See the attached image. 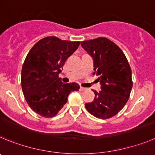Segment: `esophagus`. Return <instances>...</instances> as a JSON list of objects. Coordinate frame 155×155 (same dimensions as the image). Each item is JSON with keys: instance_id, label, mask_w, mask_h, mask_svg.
<instances>
[{"instance_id": "1", "label": "esophagus", "mask_w": 155, "mask_h": 155, "mask_svg": "<svg viewBox=\"0 0 155 155\" xmlns=\"http://www.w3.org/2000/svg\"><path fill=\"white\" fill-rule=\"evenodd\" d=\"M86 90V88L83 87V86H80V88H79V90H80V91H83V90Z\"/></svg>"}]
</instances>
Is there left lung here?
<instances>
[{"instance_id": "obj_1", "label": "left lung", "mask_w": 155, "mask_h": 155, "mask_svg": "<svg viewBox=\"0 0 155 155\" xmlns=\"http://www.w3.org/2000/svg\"><path fill=\"white\" fill-rule=\"evenodd\" d=\"M93 60V74L98 76L101 90H94L95 98L85 104L90 114L100 119H108L120 111L131 91V69L119 47L106 38L81 42Z\"/></svg>"}]
</instances>
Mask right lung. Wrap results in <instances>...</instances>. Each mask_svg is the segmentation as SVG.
<instances>
[{"mask_svg":"<svg viewBox=\"0 0 155 155\" xmlns=\"http://www.w3.org/2000/svg\"><path fill=\"white\" fill-rule=\"evenodd\" d=\"M80 41H69L49 36L31 48L21 70V87L29 107L44 117H53L68 100L76 83H63L58 78L65 62L79 46Z\"/></svg>","mask_w":155,"mask_h":155,"instance_id":"1","label":"right lung"}]
</instances>
